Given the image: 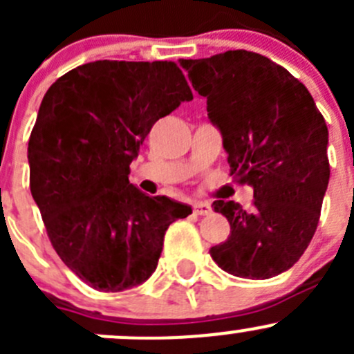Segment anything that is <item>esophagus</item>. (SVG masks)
Wrapping results in <instances>:
<instances>
[{
	"instance_id": "obj_1",
	"label": "esophagus",
	"mask_w": 354,
	"mask_h": 354,
	"mask_svg": "<svg viewBox=\"0 0 354 354\" xmlns=\"http://www.w3.org/2000/svg\"><path fill=\"white\" fill-rule=\"evenodd\" d=\"M212 212V207L205 202H197L194 203V214L195 216H209Z\"/></svg>"
}]
</instances>
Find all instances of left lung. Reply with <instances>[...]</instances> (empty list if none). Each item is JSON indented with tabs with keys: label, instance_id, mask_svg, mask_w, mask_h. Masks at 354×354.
<instances>
[{
	"label": "left lung",
	"instance_id": "left-lung-1",
	"mask_svg": "<svg viewBox=\"0 0 354 354\" xmlns=\"http://www.w3.org/2000/svg\"><path fill=\"white\" fill-rule=\"evenodd\" d=\"M223 133L233 180L252 185V210L216 200L231 234L209 250L226 272L269 279L312 241L329 185L326 120L305 85L272 59L236 49L181 59Z\"/></svg>",
	"mask_w": 354,
	"mask_h": 354
}]
</instances>
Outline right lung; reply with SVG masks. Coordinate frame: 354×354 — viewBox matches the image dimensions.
<instances>
[{
  "label": "right lung",
  "mask_w": 354,
  "mask_h": 354,
  "mask_svg": "<svg viewBox=\"0 0 354 354\" xmlns=\"http://www.w3.org/2000/svg\"><path fill=\"white\" fill-rule=\"evenodd\" d=\"M192 99L174 62L87 63L46 92L28 138L30 194L53 248L91 288L147 281L169 224L192 214L128 181L156 121Z\"/></svg>",
  "instance_id": "obj_1"
}]
</instances>
